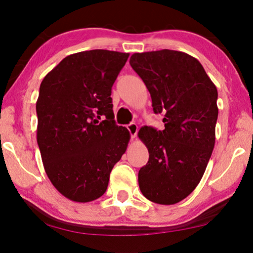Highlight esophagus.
<instances>
[{"instance_id":"1","label":"esophagus","mask_w":253,"mask_h":253,"mask_svg":"<svg viewBox=\"0 0 253 253\" xmlns=\"http://www.w3.org/2000/svg\"><path fill=\"white\" fill-rule=\"evenodd\" d=\"M127 129L129 130L131 138H132V139L136 138V136H137V131H138V126H137L135 123H130L129 125L127 126Z\"/></svg>"}]
</instances>
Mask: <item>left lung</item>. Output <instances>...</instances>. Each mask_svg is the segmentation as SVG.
<instances>
[{
    "label": "left lung",
    "instance_id": "left-lung-1",
    "mask_svg": "<svg viewBox=\"0 0 253 253\" xmlns=\"http://www.w3.org/2000/svg\"><path fill=\"white\" fill-rule=\"evenodd\" d=\"M129 63L152 97L165 129L142 127L139 138L149 153L138 172L145 198L178 203L198 186L215 143L217 90L198 59L174 50L134 53Z\"/></svg>",
    "mask_w": 253,
    "mask_h": 253
}]
</instances>
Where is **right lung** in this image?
Segmentation results:
<instances>
[{"mask_svg": "<svg viewBox=\"0 0 253 253\" xmlns=\"http://www.w3.org/2000/svg\"><path fill=\"white\" fill-rule=\"evenodd\" d=\"M129 53L90 50L66 57L44 77L37 101V140L51 183L67 199L105 193L130 135L114 121L111 87Z\"/></svg>", "mask_w": 253, "mask_h": 253, "instance_id": "right-lung-1", "label": "right lung"}]
</instances>
